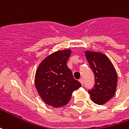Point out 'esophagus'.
I'll list each match as a JSON object with an SVG mask.
<instances>
[{"mask_svg": "<svg viewBox=\"0 0 129 129\" xmlns=\"http://www.w3.org/2000/svg\"><path fill=\"white\" fill-rule=\"evenodd\" d=\"M79 81H80V83H81L82 85H83V79H82V78H81V79H79Z\"/></svg>", "mask_w": 129, "mask_h": 129, "instance_id": "34e87169", "label": "esophagus"}]
</instances>
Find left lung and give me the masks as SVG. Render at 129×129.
Instances as JSON below:
<instances>
[{
    "label": "left lung",
    "instance_id": "left-lung-1",
    "mask_svg": "<svg viewBox=\"0 0 129 129\" xmlns=\"http://www.w3.org/2000/svg\"><path fill=\"white\" fill-rule=\"evenodd\" d=\"M85 56L95 77L94 87L88 93L94 103L103 105L115 94L117 73L109 59L103 53L85 51Z\"/></svg>",
    "mask_w": 129,
    "mask_h": 129
}]
</instances>
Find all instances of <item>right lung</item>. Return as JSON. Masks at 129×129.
Returning <instances> with one entry per match:
<instances>
[{
  "mask_svg": "<svg viewBox=\"0 0 129 129\" xmlns=\"http://www.w3.org/2000/svg\"><path fill=\"white\" fill-rule=\"evenodd\" d=\"M70 54V49L53 52L38 66L35 76V87L42 99L48 105L60 107L67 105L72 92L81 86L68 67Z\"/></svg>",
  "mask_w": 129,
  "mask_h": 129,
  "instance_id": "1",
  "label": "right lung"
}]
</instances>
